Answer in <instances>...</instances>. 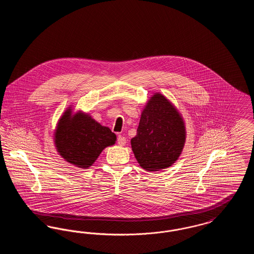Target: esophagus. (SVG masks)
<instances>
[{"label":"esophagus","mask_w":254,"mask_h":254,"mask_svg":"<svg viewBox=\"0 0 254 254\" xmlns=\"http://www.w3.org/2000/svg\"><path fill=\"white\" fill-rule=\"evenodd\" d=\"M117 143H118V145H126V144H127V139H126V137H124V136H122V135H119L118 138H117Z\"/></svg>","instance_id":"esophagus-1"}]
</instances>
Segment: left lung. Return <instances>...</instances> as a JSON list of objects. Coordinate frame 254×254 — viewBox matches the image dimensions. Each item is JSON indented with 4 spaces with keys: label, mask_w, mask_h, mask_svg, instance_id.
Returning <instances> with one entry per match:
<instances>
[{
    "label": "left lung",
    "mask_w": 254,
    "mask_h": 254,
    "mask_svg": "<svg viewBox=\"0 0 254 254\" xmlns=\"http://www.w3.org/2000/svg\"><path fill=\"white\" fill-rule=\"evenodd\" d=\"M185 142L180 113L166 97L155 93L142 111L137 134L130 141L137 162L146 171L168 169L180 156Z\"/></svg>",
    "instance_id": "obj_1"
}]
</instances>
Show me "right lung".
Instances as JSON below:
<instances>
[{"instance_id":"right-lung-1","label":"right lung","mask_w":254,"mask_h":254,"mask_svg":"<svg viewBox=\"0 0 254 254\" xmlns=\"http://www.w3.org/2000/svg\"><path fill=\"white\" fill-rule=\"evenodd\" d=\"M116 135L100 125L88 114L72 115L68 108L58 122L54 133L57 151L66 162L87 169L97 160L104 148L114 145Z\"/></svg>"}]
</instances>
